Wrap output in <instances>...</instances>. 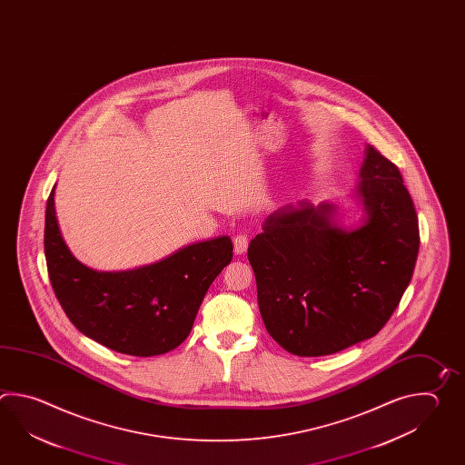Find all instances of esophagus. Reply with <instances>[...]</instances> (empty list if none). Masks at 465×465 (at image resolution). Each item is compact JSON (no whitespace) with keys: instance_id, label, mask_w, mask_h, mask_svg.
Segmentation results:
<instances>
[{"instance_id":"34e87169","label":"esophagus","mask_w":465,"mask_h":465,"mask_svg":"<svg viewBox=\"0 0 465 465\" xmlns=\"http://www.w3.org/2000/svg\"><path fill=\"white\" fill-rule=\"evenodd\" d=\"M247 247L248 235L247 233H243V232H240V233H237V235L233 237V250H235L237 255H242V253L247 252Z\"/></svg>"}]
</instances>
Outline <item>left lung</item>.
<instances>
[{
    "label": "left lung",
    "instance_id": "obj_1",
    "mask_svg": "<svg viewBox=\"0 0 465 465\" xmlns=\"http://www.w3.org/2000/svg\"><path fill=\"white\" fill-rule=\"evenodd\" d=\"M361 177L368 218L360 228L334 227L330 203H300L272 213L248 245L266 331L296 356L376 336L414 272L419 223L401 172L368 145Z\"/></svg>",
    "mask_w": 465,
    "mask_h": 465
}]
</instances>
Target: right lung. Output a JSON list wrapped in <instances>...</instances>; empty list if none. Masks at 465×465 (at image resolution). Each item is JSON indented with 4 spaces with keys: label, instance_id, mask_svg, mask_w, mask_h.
Masks as SVG:
<instances>
[{
    "label": "right lung",
    "instance_id": "right-lung-1",
    "mask_svg": "<svg viewBox=\"0 0 465 465\" xmlns=\"http://www.w3.org/2000/svg\"><path fill=\"white\" fill-rule=\"evenodd\" d=\"M53 195L54 189L46 202L45 255L69 322L87 338L129 356H157L185 341L210 284L232 262V240L192 243L129 272H95L67 250Z\"/></svg>",
    "mask_w": 465,
    "mask_h": 465
}]
</instances>
